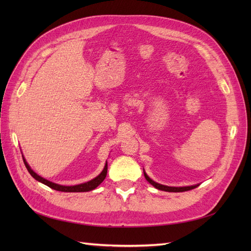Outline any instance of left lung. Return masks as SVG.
Here are the masks:
<instances>
[{"label":"left lung","mask_w":251,"mask_h":251,"mask_svg":"<svg viewBox=\"0 0 251 251\" xmlns=\"http://www.w3.org/2000/svg\"><path fill=\"white\" fill-rule=\"evenodd\" d=\"M144 177L146 179L150 182V183L155 186L156 188L160 189V191H164V192H170V193H180V192H186V191H191V189L196 188L198 185H193V186H185V187H173V186H166V185H162V184H159L157 182L151 180L148 175L144 173Z\"/></svg>","instance_id":"left-lung-1"}]
</instances>
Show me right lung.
Segmentation results:
<instances>
[{
    "instance_id": "right-lung-1",
    "label": "right lung",
    "mask_w": 251,
    "mask_h": 251,
    "mask_svg": "<svg viewBox=\"0 0 251 251\" xmlns=\"http://www.w3.org/2000/svg\"><path fill=\"white\" fill-rule=\"evenodd\" d=\"M23 160H24V163L26 165V168L29 172V174L31 175V176L37 180L42 182L43 184L49 186L50 188L52 189H55V191H58V192H66V193H82V192H90L92 191V189L96 188L98 185H100L101 182L104 180L105 176H107V172H108V163H105L104 165V169L103 171L98 175V176L94 179H92L89 182H86V183H82V184H78V185H73V186H64V185H59V184H56V183H53V182H50L46 179L42 178L41 176H39V175L35 174L31 169H30V166L28 165V163L26 162V160L24 159V157H23Z\"/></svg>"
}]
</instances>
